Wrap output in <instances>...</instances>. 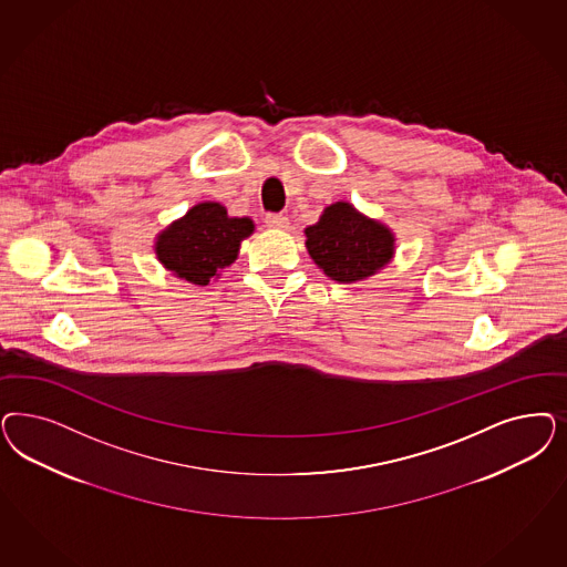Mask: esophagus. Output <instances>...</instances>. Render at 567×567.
Returning <instances> with one entry per match:
<instances>
[{
    "instance_id": "34e87169",
    "label": "esophagus",
    "mask_w": 567,
    "mask_h": 567,
    "mask_svg": "<svg viewBox=\"0 0 567 567\" xmlns=\"http://www.w3.org/2000/svg\"><path fill=\"white\" fill-rule=\"evenodd\" d=\"M265 223H267L269 227H275V229H286V227L290 225V220H288L286 215H267Z\"/></svg>"
}]
</instances>
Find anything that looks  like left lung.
I'll return each instance as SVG.
<instances>
[{
  "mask_svg": "<svg viewBox=\"0 0 567 567\" xmlns=\"http://www.w3.org/2000/svg\"><path fill=\"white\" fill-rule=\"evenodd\" d=\"M315 265L338 284H359L385 269L396 255V236L350 202H333L305 229Z\"/></svg>",
  "mask_w": 567,
  "mask_h": 567,
  "instance_id": "obj_1",
  "label": "left lung"
}]
</instances>
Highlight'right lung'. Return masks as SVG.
<instances>
[{
    "mask_svg": "<svg viewBox=\"0 0 567 567\" xmlns=\"http://www.w3.org/2000/svg\"><path fill=\"white\" fill-rule=\"evenodd\" d=\"M252 234L255 220L250 217H229L219 202H198L158 231L154 252L173 277L204 288L236 262L241 241Z\"/></svg>",
    "mask_w": 567,
    "mask_h": 567,
    "instance_id": "obj_1",
    "label": "right lung"
}]
</instances>
